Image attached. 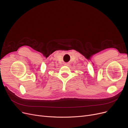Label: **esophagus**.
Returning <instances> with one entry per match:
<instances>
[{
	"label": "esophagus",
	"instance_id": "esophagus-1",
	"mask_svg": "<svg viewBox=\"0 0 128 128\" xmlns=\"http://www.w3.org/2000/svg\"><path fill=\"white\" fill-rule=\"evenodd\" d=\"M65 65H66V66H68V65H69V64H65Z\"/></svg>",
	"mask_w": 128,
	"mask_h": 128
}]
</instances>
